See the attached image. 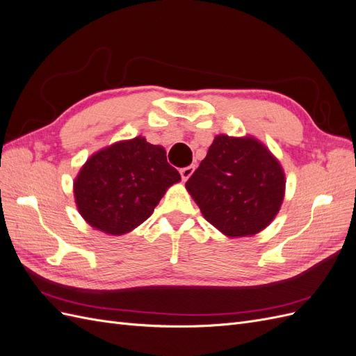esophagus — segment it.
<instances>
[{
	"label": "esophagus",
	"mask_w": 356,
	"mask_h": 356,
	"mask_svg": "<svg viewBox=\"0 0 356 356\" xmlns=\"http://www.w3.org/2000/svg\"><path fill=\"white\" fill-rule=\"evenodd\" d=\"M195 165H190V166H186V168H182L181 170H179V174H181V178H182V181H187L191 175H193V172H195Z\"/></svg>",
	"instance_id": "1"
}]
</instances>
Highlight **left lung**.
<instances>
[{"label": "left lung", "mask_w": 356, "mask_h": 356, "mask_svg": "<svg viewBox=\"0 0 356 356\" xmlns=\"http://www.w3.org/2000/svg\"><path fill=\"white\" fill-rule=\"evenodd\" d=\"M186 187L212 225L242 238L261 232L276 217L285 175L257 139L218 135Z\"/></svg>", "instance_id": "obj_1"}]
</instances>
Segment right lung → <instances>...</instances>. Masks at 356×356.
<instances>
[{"mask_svg": "<svg viewBox=\"0 0 356 356\" xmlns=\"http://www.w3.org/2000/svg\"><path fill=\"white\" fill-rule=\"evenodd\" d=\"M179 179L165 148L138 136L104 148L86 161L74 182V196L92 227L123 234L144 222L168 187Z\"/></svg>", "mask_w": 356, "mask_h": 356, "instance_id": "obj_1", "label": "right lung"}]
</instances>
